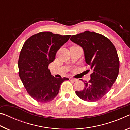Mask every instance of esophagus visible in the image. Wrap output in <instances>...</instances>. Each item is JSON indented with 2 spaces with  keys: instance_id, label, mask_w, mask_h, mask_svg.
<instances>
[{
  "instance_id": "34e87169",
  "label": "esophagus",
  "mask_w": 130,
  "mask_h": 130,
  "mask_svg": "<svg viewBox=\"0 0 130 130\" xmlns=\"http://www.w3.org/2000/svg\"><path fill=\"white\" fill-rule=\"evenodd\" d=\"M69 80H70V81H74V82H75V81H77V79L74 78H72V77H70V78H69Z\"/></svg>"
}]
</instances>
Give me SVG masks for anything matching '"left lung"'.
Returning <instances> with one entry per match:
<instances>
[{"label":"left lung","instance_id":"left-lung-1","mask_svg":"<svg viewBox=\"0 0 130 130\" xmlns=\"http://www.w3.org/2000/svg\"><path fill=\"white\" fill-rule=\"evenodd\" d=\"M70 41L83 48L85 62L92 73L88 82L84 81L82 91H76L81 99L96 102L108 92L115 83L119 70V60L113 44L103 35L85 31L73 35Z\"/></svg>","mask_w":130,"mask_h":130}]
</instances>
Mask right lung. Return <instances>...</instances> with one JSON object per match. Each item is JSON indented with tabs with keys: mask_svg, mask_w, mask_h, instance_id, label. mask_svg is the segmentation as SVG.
I'll return each instance as SVG.
<instances>
[{
	"mask_svg": "<svg viewBox=\"0 0 130 130\" xmlns=\"http://www.w3.org/2000/svg\"><path fill=\"white\" fill-rule=\"evenodd\" d=\"M70 36L41 32L30 37L24 43L18 60L19 76L28 93L37 102L43 103L53 100L61 84L69 80L54 77L48 66Z\"/></svg>",
	"mask_w": 130,
	"mask_h": 130,
	"instance_id": "add662e5",
	"label": "right lung"
}]
</instances>
